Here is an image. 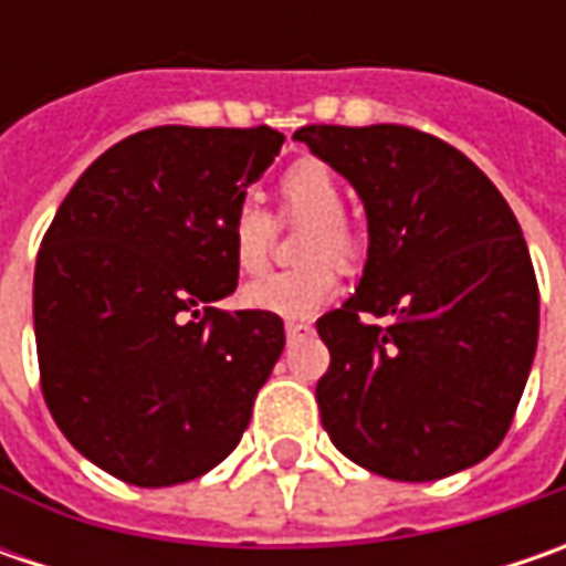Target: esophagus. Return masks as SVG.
Listing matches in <instances>:
<instances>
[{
  "instance_id": "obj_1",
  "label": "esophagus",
  "mask_w": 566,
  "mask_h": 566,
  "mask_svg": "<svg viewBox=\"0 0 566 566\" xmlns=\"http://www.w3.org/2000/svg\"><path fill=\"white\" fill-rule=\"evenodd\" d=\"M305 337H312V324H305V321H286V339L290 343Z\"/></svg>"
}]
</instances>
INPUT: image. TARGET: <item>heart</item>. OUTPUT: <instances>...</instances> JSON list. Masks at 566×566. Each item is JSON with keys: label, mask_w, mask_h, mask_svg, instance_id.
<instances>
[{"label": "heart", "mask_w": 566, "mask_h": 566, "mask_svg": "<svg viewBox=\"0 0 566 566\" xmlns=\"http://www.w3.org/2000/svg\"><path fill=\"white\" fill-rule=\"evenodd\" d=\"M276 220L283 227H302L295 271L268 273L249 283L239 302L254 312L280 317H308L337 293V269L353 271L361 258V235L343 213L346 195L337 172L321 160H298L276 179ZM273 217L251 201L239 205L229 217V251L235 271L254 276L268 268L273 245Z\"/></svg>", "instance_id": "obj_1"}]
</instances>
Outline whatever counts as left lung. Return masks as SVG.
<instances>
[{
    "label": "left lung",
    "instance_id": "8db88e82",
    "mask_svg": "<svg viewBox=\"0 0 566 566\" xmlns=\"http://www.w3.org/2000/svg\"><path fill=\"white\" fill-rule=\"evenodd\" d=\"M293 138L368 213L359 290L317 317L331 349L321 424L339 453L397 482L485 460L538 343V283L511 205L467 154L409 125H305Z\"/></svg>",
    "mask_w": 566,
    "mask_h": 566
}]
</instances>
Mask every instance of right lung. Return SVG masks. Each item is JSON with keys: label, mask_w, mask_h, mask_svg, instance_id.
I'll use <instances>...</instances> for the list:
<instances>
[{"label": "right lung", "mask_w": 566, "mask_h": 566, "mask_svg": "<svg viewBox=\"0 0 566 566\" xmlns=\"http://www.w3.org/2000/svg\"><path fill=\"white\" fill-rule=\"evenodd\" d=\"M280 147L268 125L128 135L40 242L43 400L72 447L128 485H179L227 460L286 346L280 315L213 308L239 283L229 217Z\"/></svg>", "instance_id": "obj_1"}]
</instances>
